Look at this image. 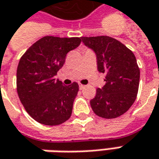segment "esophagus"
Returning a JSON list of instances; mask_svg holds the SVG:
<instances>
[{"label":"esophagus","mask_w":159,"mask_h":159,"mask_svg":"<svg viewBox=\"0 0 159 159\" xmlns=\"http://www.w3.org/2000/svg\"><path fill=\"white\" fill-rule=\"evenodd\" d=\"M85 87H86V86H84V85H82V84H80V90L84 89Z\"/></svg>","instance_id":"obj_1"}]
</instances>
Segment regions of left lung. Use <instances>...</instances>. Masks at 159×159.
<instances>
[{
    "label": "left lung",
    "instance_id": "8db88e82",
    "mask_svg": "<svg viewBox=\"0 0 159 159\" xmlns=\"http://www.w3.org/2000/svg\"><path fill=\"white\" fill-rule=\"evenodd\" d=\"M82 42L93 49L98 71L105 73L104 87L97 88L90 101L93 111L105 119L126 113L137 99L140 69L134 53L123 43L107 36L82 37Z\"/></svg>",
    "mask_w": 159,
    "mask_h": 159
}]
</instances>
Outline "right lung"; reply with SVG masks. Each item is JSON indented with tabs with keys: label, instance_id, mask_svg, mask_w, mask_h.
<instances>
[{
	"label": "right lung",
	"instance_id": "1",
	"mask_svg": "<svg viewBox=\"0 0 159 159\" xmlns=\"http://www.w3.org/2000/svg\"><path fill=\"white\" fill-rule=\"evenodd\" d=\"M80 37L46 36L28 49L19 61L16 90L27 113L35 121L56 126L71 117L79 85L64 86L54 79L66 54L77 48Z\"/></svg>",
	"mask_w": 159,
	"mask_h": 159
}]
</instances>
